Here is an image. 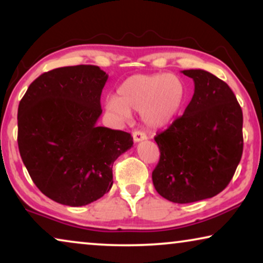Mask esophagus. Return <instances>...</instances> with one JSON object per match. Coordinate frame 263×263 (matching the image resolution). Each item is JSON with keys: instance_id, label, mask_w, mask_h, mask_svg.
<instances>
[{"instance_id": "obj_1", "label": "esophagus", "mask_w": 263, "mask_h": 263, "mask_svg": "<svg viewBox=\"0 0 263 263\" xmlns=\"http://www.w3.org/2000/svg\"><path fill=\"white\" fill-rule=\"evenodd\" d=\"M133 139H134V142H140V141H142V140H146L147 135L143 132L135 130L134 133H133Z\"/></svg>"}]
</instances>
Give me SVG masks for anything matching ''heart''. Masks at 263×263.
<instances>
[{"instance_id": "b5f03b06", "label": "heart", "mask_w": 263, "mask_h": 263, "mask_svg": "<svg viewBox=\"0 0 263 263\" xmlns=\"http://www.w3.org/2000/svg\"><path fill=\"white\" fill-rule=\"evenodd\" d=\"M185 81L175 74H136L122 82L117 96L106 99L105 109L118 121H127L130 112L141 114L146 127L160 129L172 123L186 104Z\"/></svg>"}]
</instances>
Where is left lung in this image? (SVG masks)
Segmentation results:
<instances>
[{
    "instance_id": "1",
    "label": "left lung",
    "mask_w": 263,
    "mask_h": 263,
    "mask_svg": "<svg viewBox=\"0 0 263 263\" xmlns=\"http://www.w3.org/2000/svg\"><path fill=\"white\" fill-rule=\"evenodd\" d=\"M195 85L183 116L154 140L159 195L175 203L210 199L231 181L243 153V112L229 85L202 69L183 70Z\"/></svg>"
}]
</instances>
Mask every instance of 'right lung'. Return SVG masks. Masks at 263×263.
<instances>
[{
  "label": "right lung",
  "instance_id": "obj_1",
  "mask_svg": "<svg viewBox=\"0 0 263 263\" xmlns=\"http://www.w3.org/2000/svg\"><path fill=\"white\" fill-rule=\"evenodd\" d=\"M107 78L89 64L56 68L20 100L21 159L37 188L66 206H85L109 192L114 161L133 146L129 133L97 125Z\"/></svg>",
  "mask_w": 263,
  "mask_h": 263
}]
</instances>
